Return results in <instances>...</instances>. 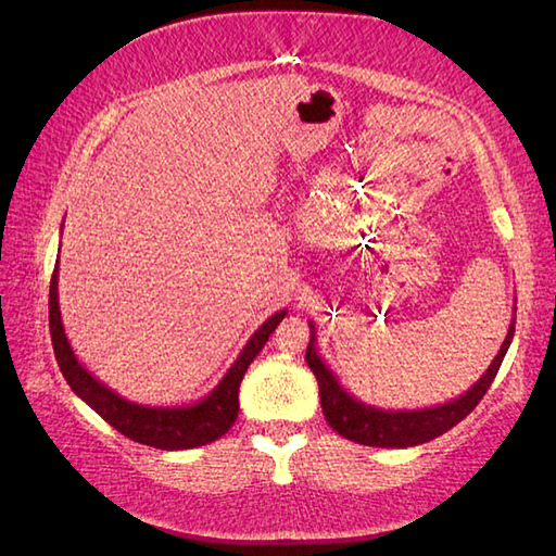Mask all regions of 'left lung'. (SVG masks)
<instances>
[{"label":"left lung","instance_id":"8db88e82","mask_svg":"<svg viewBox=\"0 0 556 556\" xmlns=\"http://www.w3.org/2000/svg\"><path fill=\"white\" fill-rule=\"evenodd\" d=\"M308 325H311V343L306 348V362L319 384V403H323L325 419L333 431H339L343 435V439L355 441L359 445H371V447L422 445L439 439V435L450 431L454 425H459L462 419L478 406L484 392L490 390V384L494 382L498 366L503 357H506L515 336V317H513L506 341L501 343L498 355L494 357L490 368L482 374V378L462 396L431 408L384 410V408L368 406V403L359 401L357 396H352L345 390V387L339 382V378H336L331 368L327 366V362L323 359V355L317 352L315 325L313 323Z\"/></svg>","mask_w":556,"mask_h":556}]
</instances>
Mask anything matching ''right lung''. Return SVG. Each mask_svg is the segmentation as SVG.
Returning a JSON list of instances; mask_svg holds the SVG:
<instances>
[{
    "label": "right lung",
    "mask_w": 556,
    "mask_h": 556,
    "mask_svg": "<svg viewBox=\"0 0 556 556\" xmlns=\"http://www.w3.org/2000/svg\"><path fill=\"white\" fill-rule=\"evenodd\" d=\"M285 315H288V311H278L264 319L262 327L250 336L248 343L239 352L237 362L229 366V371L223 376V380L201 401L190 403V406H143V403L123 399L121 394H115L111 387L99 382L74 355V348L70 345V339H66L64 333L60 313L58 262L53 278H50L48 294L50 339H53L60 371L64 380L70 382L74 394L86 401L97 415H102L113 429L127 435V439L160 450H190L206 445L217 441L231 429L239 415V387L248 366L260 355V350L266 345L268 336L276 331Z\"/></svg>",
    "instance_id": "add662e5"
}]
</instances>
